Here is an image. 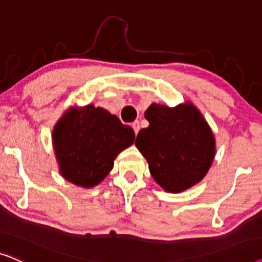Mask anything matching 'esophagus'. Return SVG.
<instances>
[{"instance_id": "esophagus-1", "label": "esophagus", "mask_w": 262, "mask_h": 262, "mask_svg": "<svg viewBox=\"0 0 262 262\" xmlns=\"http://www.w3.org/2000/svg\"><path fill=\"white\" fill-rule=\"evenodd\" d=\"M132 128L134 129V133L138 134L139 130H140V122H139V121H134L133 123H132Z\"/></svg>"}]
</instances>
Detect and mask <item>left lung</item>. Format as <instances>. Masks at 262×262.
Returning a JSON list of instances; mask_svg holds the SVG:
<instances>
[{
    "instance_id": "1",
    "label": "left lung",
    "mask_w": 262,
    "mask_h": 262,
    "mask_svg": "<svg viewBox=\"0 0 262 262\" xmlns=\"http://www.w3.org/2000/svg\"><path fill=\"white\" fill-rule=\"evenodd\" d=\"M149 122L135 146L148 163L153 180L167 193H182L206 176L215 156V138L193 103L170 107L153 103L145 111Z\"/></svg>"
}]
</instances>
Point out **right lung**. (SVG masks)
<instances>
[{
	"instance_id": "1",
	"label": "right lung",
	"mask_w": 262,
	"mask_h": 262,
	"mask_svg": "<svg viewBox=\"0 0 262 262\" xmlns=\"http://www.w3.org/2000/svg\"><path fill=\"white\" fill-rule=\"evenodd\" d=\"M134 130L103 107L72 106L52 129V147L61 176L81 188L105 179L120 153L133 145Z\"/></svg>"
}]
</instances>
